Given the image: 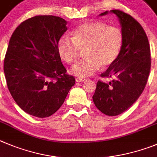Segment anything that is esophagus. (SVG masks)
Listing matches in <instances>:
<instances>
[{
  "label": "esophagus",
  "mask_w": 157,
  "mask_h": 157,
  "mask_svg": "<svg viewBox=\"0 0 157 157\" xmlns=\"http://www.w3.org/2000/svg\"><path fill=\"white\" fill-rule=\"evenodd\" d=\"M85 79H82V78H80V77H77V78H76V81L77 82H84L85 81Z\"/></svg>",
  "instance_id": "obj_1"
}]
</instances>
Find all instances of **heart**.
I'll use <instances>...</instances> for the list:
<instances>
[{
  "label": "heart",
  "mask_w": 157,
  "mask_h": 157,
  "mask_svg": "<svg viewBox=\"0 0 157 157\" xmlns=\"http://www.w3.org/2000/svg\"><path fill=\"white\" fill-rule=\"evenodd\" d=\"M72 38L61 36L58 40L57 50L68 64H75L81 52H84L85 60L70 70L80 78L93 75L101 66L102 68L112 66L124 44V34L119 27L98 21L80 24L72 32Z\"/></svg>",
  "instance_id": "heart-1"
}]
</instances>
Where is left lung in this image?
<instances>
[{
  "instance_id": "8db88e82",
  "label": "left lung",
  "mask_w": 157,
  "mask_h": 157,
  "mask_svg": "<svg viewBox=\"0 0 157 157\" xmlns=\"http://www.w3.org/2000/svg\"><path fill=\"white\" fill-rule=\"evenodd\" d=\"M109 12L119 19L124 44L115 63L101 74L113 80L109 84L98 80L92 98L102 113L117 116L133 105L146 85L151 67L150 47L145 30L133 17L121 10Z\"/></svg>"
}]
</instances>
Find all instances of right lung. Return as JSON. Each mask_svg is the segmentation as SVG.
Returning <instances> with one entry per match:
<instances>
[{
    "label": "right lung",
    "mask_w": 157,
    "mask_h": 157,
    "mask_svg": "<svg viewBox=\"0 0 157 157\" xmlns=\"http://www.w3.org/2000/svg\"><path fill=\"white\" fill-rule=\"evenodd\" d=\"M66 24L60 17L36 15L22 22L10 38L4 61L7 85L17 105L29 115L54 114L75 84L57 50Z\"/></svg>",
    "instance_id": "obj_1"
}]
</instances>
